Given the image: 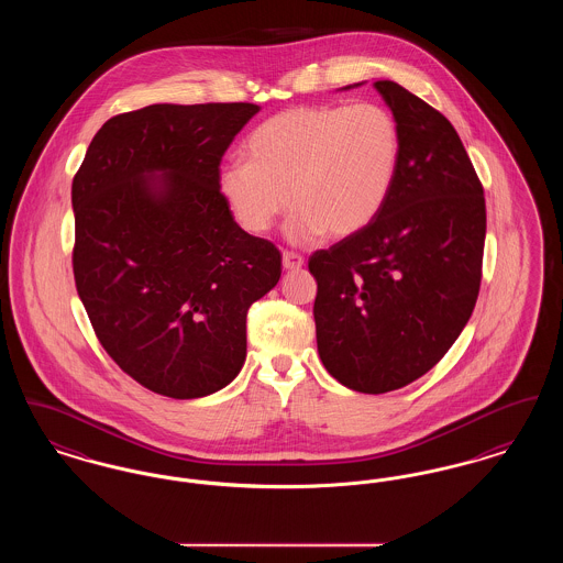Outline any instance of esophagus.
<instances>
[{
  "label": "esophagus",
  "instance_id": "1",
  "mask_svg": "<svg viewBox=\"0 0 563 563\" xmlns=\"http://www.w3.org/2000/svg\"><path fill=\"white\" fill-rule=\"evenodd\" d=\"M283 268L285 269H299L303 268V257L294 251H285L283 253Z\"/></svg>",
  "mask_w": 563,
  "mask_h": 563
}]
</instances>
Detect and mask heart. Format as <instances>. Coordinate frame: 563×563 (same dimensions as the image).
<instances>
[{
  "label": "heart",
  "instance_id": "heart-1",
  "mask_svg": "<svg viewBox=\"0 0 563 563\" xmlns=\"http://www.w3.org/2000/svg\"><path fill=\"white\" fill-rule=\"evenodd\" d=\"M246 162L228 164L219 188L244 230L264 234L291 205L297 244L349 239L384 209L401 164V131L377 103L287 109L244 143Z\"/></svg>",
  "mask_w": 563,
  "mask_h": 563
}]
</instances>
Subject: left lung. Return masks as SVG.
<instances>
[{"mask_svg": "<svg viewBox=\"0 0 563 563\" xmlns=\"http://www.w3.org/2000/svg\"><path fill=\"white\" fill-rule=\"evenodd\" d=\"M374 86L401 131L395 188L365 230L308 262L322 365L365 395L411 384L452 349L485 244L482 181L450 120L397 81Z\"/></svg>", "mask_w": 563, "mask_h": 563, "instance_id": "1", "label": "left lung"}]
</instances>
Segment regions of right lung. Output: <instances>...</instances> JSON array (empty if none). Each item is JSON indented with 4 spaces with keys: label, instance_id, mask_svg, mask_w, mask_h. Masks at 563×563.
<instances>
[{
    "label": "right lung",
    "instance_id": "add662e5",
    "mask_svg": "<svg viewBox=\"0 0 563 563\" xmlns=\"http://www.w3.org/2000/svg\"><path fill=\"white\" fill-rule=\"evenodd\" d=\"M253 103L150 106L108 120L74 177V276L124 374L170 399L228 386L246 312L280 278V253L234 221L219 164Z\"/></svg>",
    "mask_w": 563,
    "mask_h": 563
}]
</instances>
